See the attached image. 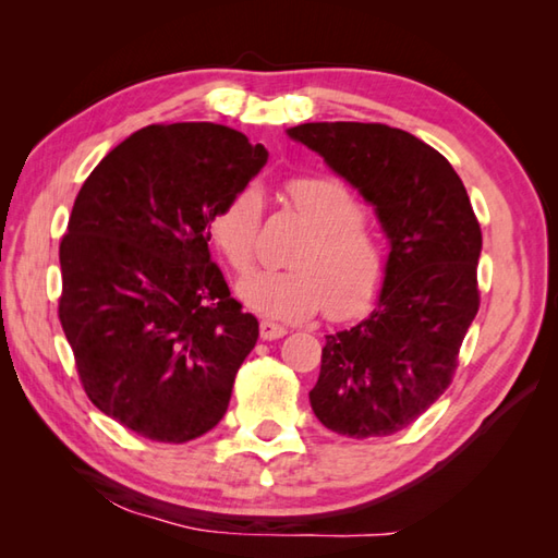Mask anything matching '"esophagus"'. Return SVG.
<instances>
[{
    "label": "esophagus",
    "instance_id": "1",
    "mask_svg": "<svg viewBox=\"0 0 558 558\" xmlns=\"http://www.w3.org/2000/svg\"><path fill=\"white\" fill-rule=\"evenodd\" d=\"M260 338L264 340H278V338H282V336H288V328L286 326H280V324H276V322H260Z\"/></svg>",
    "mask_w": 558,
    "mask_h": 558
}]
</instances>
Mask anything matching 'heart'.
<instances>
[{
    "label": "heart",
    "mask_w": 558,
    "mask_h": 558,
    "mask_svg": "<svg viewBox=\"0 0 558 558\" xmlns=\"http://www.w3.org/2000/svg\"><path fill=\"white\" fill-rule=\"evenodd\" d=\"M286 192L314 236L294 256L298 270L246 276L240 282L242 302L272 322H306L324 310L336 318L362 312L381 288L386 256L360 198L348 184L324 174L294 177ZM260 206L258 189L244 186L210 218V240L240 272L256 254Z\"/></svg>",
    "instance_id": "b5f03b06"
}]
</instances>
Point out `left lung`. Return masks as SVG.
<instances>
[{
	"label": "left lung",
	"instance_id": "1",
	"mask_svg": "<svg viewBox=\"0 0 558 558\" xmlns=\"http://www.w3.org/2000/svg\"><path fill=\"white\" fill-rule=\"evenodd\" d=\"M288 136L357 189L388 240L372 314L326 336L312 410L336 434L390 436L453 378L480 310V222L450 162L402 129L306 122Z\"/></svg>",
	"mask_w": 558,
	"mask_h": 558
}]
</instances>
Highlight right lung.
Segmentation results:
<instances>
[{"mask_svg": "<svg viewBox=\"0 0 558 558\" xmlns=\"http://www.w3.org/2000/svg\"><path fill=\"white\" fill-rule=\"evenodd\" d=\"M268 150L210 122L138 129L83 182L59 244V322L93 405L184 444L228 412L258 340L210 258V218Z\"/></svg>", "mask_w": 558, "mask_h": 558, "instance_id": "right-lung-1", "label": "right lung"}]
</instances>
